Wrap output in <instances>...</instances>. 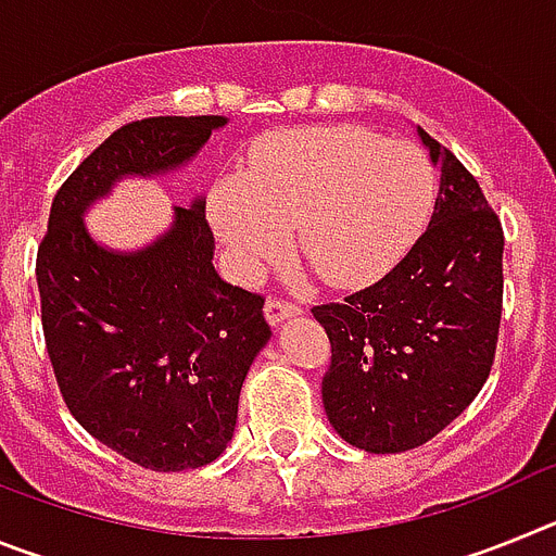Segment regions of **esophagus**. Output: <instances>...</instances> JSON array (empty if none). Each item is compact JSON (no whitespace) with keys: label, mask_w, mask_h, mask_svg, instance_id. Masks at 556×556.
I'll list each match as a JSON object with an SVG mask.
<instances>
[{"label":"esophagus","mask_w":556,"mask_h":556,"mask_svg":"<svg viewBox=\"0 0 556 556\" xmlns=\"http://www.w3.org/2000/svg\"><path fill=\"white\" fill-rule=\"evenodd\" d=\"M264 312H267V320L273 323V326H278V323L289 320V317H294V314H301V308L273 294V298H267V303H264Z\"/></svg>","instance_id":"1"}]
</instances>
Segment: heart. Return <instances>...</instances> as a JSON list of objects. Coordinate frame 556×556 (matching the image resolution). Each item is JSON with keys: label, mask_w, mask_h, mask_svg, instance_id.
I'll return each instance as SVG.
<instances>
[{"label": "heart", "mask_w": 556, "mask_h": 556, "mask_svg": "<svg viewBox=\"0 0 556 556\" xmlns=\"http://www.w3.org/2000/svg\"><path fill=\"white\" fill-rule=\"evenodd\" d=\"M437 175L424 150L356 127L269 136L244 184L211 200L214 228L244 275L287 248V228L333 287H365L417 242L434 205Z\"/></svg>", "instance_id": "heart-1"}]
</instances>
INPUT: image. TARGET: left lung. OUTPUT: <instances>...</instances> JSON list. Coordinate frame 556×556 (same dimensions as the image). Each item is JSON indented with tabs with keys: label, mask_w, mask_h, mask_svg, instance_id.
<instances>
[{
	"label": "left lung",
	"mask_w": 556,
	"mask_h": 556,
	"mask_svg": "<svg viewBox=\"0 0 556 556\" xmlns=\"http://www.w3.org/2000/svg\"><path fill=\"white\" fill-rule=\"evenodd\" d=\"M440 191L426 233L372 287L314 306L331 342L323 404L370 454L429 443L490 376L504 303V230L479 180L426 130Z\"/></svg>",
	"instance_id": "8db88e82"
}]
</instances>
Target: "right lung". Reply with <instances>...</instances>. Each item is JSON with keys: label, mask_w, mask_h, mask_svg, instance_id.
Masks as SVG:
<instances>
[{"label": "right lung", "mask_w": 556, "mask_h": 556, "mask_svg": "<svg viewBox=\"0 0 556 556\" xmlns=\"http://www.w3.org/2000/svg\"><path fill=\"white\" fill-rule=\"evenodd\" d=\"M225 116H150L113 130L58 189L38 244L41 326L77 424L150 470L203 468L230 443L242 381L267 345L264 298L217 275L205 203L139 253L91 239L83 214L125 175L175 169Z\"/></svg>", "instance_id": "1"}]
</instances>
